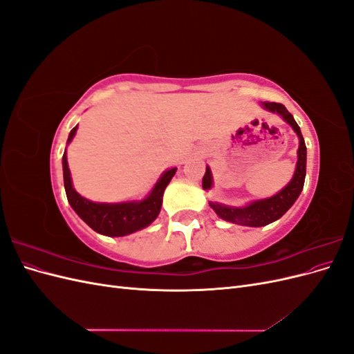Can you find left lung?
<instances>
[{"label":"left lung","instance_id":"8db88e82","mask_svg":"<svg viewBox=\"0 0 354 354\" xmlns=\"http://www.w3.org/2000/svg\"><path fill=\"white\" fill-rule=\"evenodd\" d=\"M263 108L269 112L277 113L283 118V121L288 122L292 127V130L297 133L299 138V146H298V160H297V167H295V173L291 178V181L281 190L277 192L276 195L266 198V199H259L248 203L246 207H227L223 205V203L217 202H209V207L217 212V216L223 220L230 221V223H236L242 224V226H250V227H261L267 226L276 220H279L283 214L294 205V202L299 196L304 186V178H306V158H307V149L304 138L301 134V130H299L298 124L295 122L294 116L286 111V108L281 103H274V102H263L261 103ZM212 186V176H211V169L207 167L205 176L202 178V187L203 190H208Z\"/></svg>","mask_w":354,"mask_h":354}]
</instances>
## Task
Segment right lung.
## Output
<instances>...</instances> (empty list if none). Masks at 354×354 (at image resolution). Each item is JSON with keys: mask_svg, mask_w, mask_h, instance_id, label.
Masks as SVG:
<instances>
[{"mask_svg": "<svg viewBox=\"0 0 354 354\" xmlns=\"http://www.w3.org/2000/svg\"><path fill=\"white\" fill-rule=\"evenodd\" d=\"M77 128L78 125L71 130L68 143L72 142L75 133H77ZM177 168L167 169L156 181L151 194L143 201L102 203L82 198L73 189L66 151L63 153V181H65V190L71 207L93 230L106 234V236H125V234L147 227L158 217L160 205H162L164 190L171 178L174 177Z\"/></svg>", "mask_w": 354, "mask_h": 354, "instance_id": "add662e5", "label": "right lung"}]
</instances>
